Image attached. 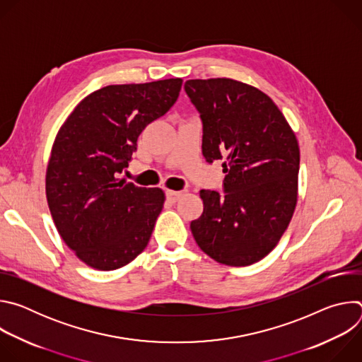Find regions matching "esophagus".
Instances as JSON below:
<instances>
[{"label": "esophagus", "mask_w": 362, "mask_h": 362, "mask_svg": "<svg viewBox=\"0 0 362 362\" xmlns=\"http://www.w3.org/2000/svg\"><path fill=\"white\" fill-rule=\"evenodd\" d=\"M182 193H183V192H180V190H168V192H166V199H168L169 202L175 203V202H177V199L182 196Z\"/></svg>", "instance_id": "34e87169"}]
</instances>
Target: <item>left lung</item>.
Listing matches in <instances>:
<instances>
[{"label": "left lung", "mask_w": 362, "mask_h": 362, "mask_svg": "<svg viewBox=\"0 0 362 362\" xmlns=\"http://www.w3.org/2000/svg\"><path fill=\"white\" fill-rule=\"evenodd\" d=\"M200 113L206 162L223 160V190H200L203 214L190 229L199 247L229 267L265 257L286 230L298 200L299 146L278 106L232 78L187 80Z\"/></svg>", "instance_id": "left-lung-1"}]
</instances>
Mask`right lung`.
I'll list each match as a JSON object with an SVG mask.
<instances>
[{
  "label": "right lung",
  "mask_w": 362,
  "mask_h": 362,
  "mask_svg": "<svg viewBox=\"0 0 362 362\" xmlns=\"http://www.w3.org/2000/svg\"><path fill=\"white\" fill-rule=\"evenodd\" d=\"M182 83L168 78L95 90L56 136L45 173L48 208L66 245L94 269H119L148 243L165 193L119 175L140 133L175 105Z\"/></svg>",
  "instance_id": "right-lung-1"
}]
</instances>
